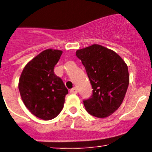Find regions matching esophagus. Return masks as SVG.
Instances as JSON below:
<instances>
[{
	"instance_id": "34e87169",
	"label": "esophagus",
	"mask_w": 152,
	"mask_h": 152,
	"mask_svg": "<svg viewBox=\"0 0 152 152\" xmlns=\"http://www.w3.org/2000/svg\"><path fill=\"white\" fill-rule=\"evenodd\" d=\"M69 92H70V94H77V89H76V88H73Z\"/></svg>"
}]
</instances>
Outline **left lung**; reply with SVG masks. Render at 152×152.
<instances>
[{"mask_svg": "<svg viewBox=\"0 0 152 152\" xmlns=\"http://www.w3.org/2000/svg\"><path fill=\"white\" fill-rule=\"evenodd\" d=\"M91 84L92 95L83 100L88 113L106 118L122 103L129 85L127 66L114 51L97 44L76 51Z\"/></svg>", "mask_w": 152, "mask_h": 152, "instance_id": "8db88e82", "label": "left lung"}]
</instances>
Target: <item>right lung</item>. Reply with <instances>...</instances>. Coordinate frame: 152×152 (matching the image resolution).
<instances>
[{"mask_svg":"<svg viewBox=\"0 0 152 152\" xmlns=\"http://www.w3.org/2000/svg\"><path fill=\"white\" fill-rule=\"evenodd\" d=\"M62 51L46 49L28 62L18 81L23 103L34 115L48 121L56 117L64 107L68 90L54 73Z\"/></svg>","mask_w":152,"mask_h":152,"instance_id":"right-lung-1","label":"right lung"}]
</instances>
